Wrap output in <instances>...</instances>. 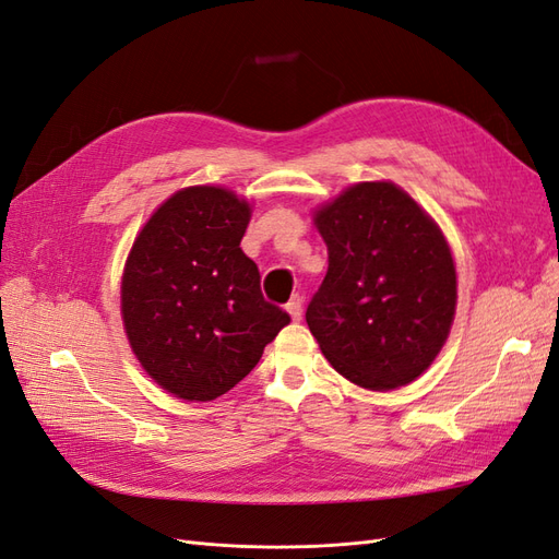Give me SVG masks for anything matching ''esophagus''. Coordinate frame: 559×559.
I'll return each mask as SVG.
<instances>
[{"mask_svg":"<svg viewBox=\"0 0 559 559\" xmlns=\"http://www.w3.org/2000/svg\"><path fill=\"white\" fill-rule=\"evenodd\" d=\"M286 312L292 314L294 321H300V317H302V296L296 294L289 302H286Z\"/></svg>","mask_w":559,"mask_h":559,"instance_id":"1","label":"esophagus"}]
</instances>
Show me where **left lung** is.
<instances>
[{"label": "left lung", "mask_w": 559, "mask_h": 559, "mask_svg": "<svg viewBox=\"0 0 559 559\" xmlns=\"http://www.w3.org/2000/svg\"><path fill=\"white\" fill-rule=\"evenodd\" d=\"M329 270L306 319L329 364L373 392L413 382L445 345L456 273L441 228L392 181H361L314 212Z\"/></svg>", "instance_id": "obj_1"}]
</instances>
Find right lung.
<instances>
[{"label": "right lung", "instance_id": "obj_1", "mask_svg": "<svg viewBox=\"0 0 559 559\" xmlns=\"http://www.w3.org/2000/svg\"><path fill=\"white\" fill-rule=\"evenodd\" d=\"M249 202L222 186H189L151 214L134 240L121 314L134 357L165 392L214 401L259 364L289 314L261 294L240 242Z\"/></svg>", "mask_w": 559, "mask_h": 559}]
</instances>
